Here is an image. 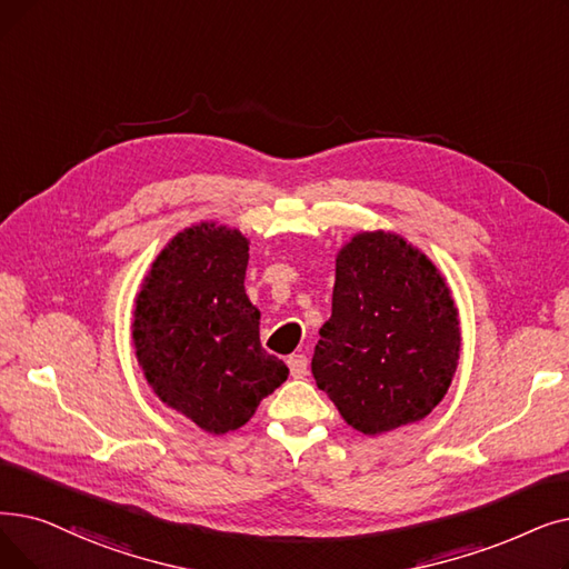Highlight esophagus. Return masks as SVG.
<instances>
[{
    "mask_svg": "<svg viewBox=\"0 0 569 569\" xmlns=\"http://www.w3.org/2000/svg\"><path fill=\"white\" fill-rule=\"evenodd\" d=\"M286 362H288V369H290V377H292V379H302V377H307V367H309L307 356H302V353H292Z\"/></svg>",
    "mask_w": 569,
    "mask_h": 569,
    "instance_id": "esophagus-1",
    "label": "esophagus"
}]
</instances>
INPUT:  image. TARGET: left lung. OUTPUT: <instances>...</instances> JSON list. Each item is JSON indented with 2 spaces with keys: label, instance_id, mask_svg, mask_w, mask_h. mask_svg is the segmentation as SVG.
Returning <instances> with one entry per match:
<instances>
[{
  "label": "left lung",
  "instance_id": "1",
  "mask_svg": "<svg viewBox=\"0 0 569 569\" xmlns=\"http://www.w3.org/2000/svg\"><path fill=\"white\" fill-rule=\"evenodd\" d=\"M311 358L316 386L362 435L426 418L460 360V318L441 269L398 232L365 230L335 260L332 316Z\"/></svg>",
  "mask_w": 569,
  "mask_h": 569
}]
</instances>
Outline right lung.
I'll list each match as a JSON object with an SVG mask.
<instances>
[{
    "instance_id": "add662e5",
    "label": "right lung",
    "mask_w": 569,
    "mask_h": 569,
    "mask_svg": "<svg viewBox=\"0 0 569 569\" xmlns=\"http://www.w3.org/2000/svg\"><path fill=\"white\" fill-rule=\"evenodd\" d=\"M249 239L200 220L171 237L139 286L132 346L146 383L211 435L251 421L286 379L260 346V311L243 288Z\"/></svg>"
}]
</instances>
